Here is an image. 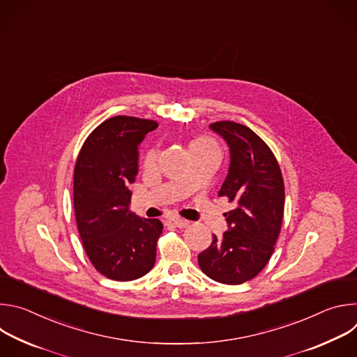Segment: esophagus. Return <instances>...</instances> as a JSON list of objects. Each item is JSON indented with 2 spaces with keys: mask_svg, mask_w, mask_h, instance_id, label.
<instances>
[{
  "mask_svg": "<svg viewBox=\"0 0 357 357\" xmlns=\"http://www.w3.org/2000/svg\"><path fill=\"white\" fill-rule=\"evenodd\" d=\"M167 223H168V225H171V226L179 227V229H183V227H186V226L189 225V222H188V220L181 219V218H176V216H174V218L168 219V220H167Z\"/></svg>",
  "mask_w": 357,
  "mask_h": 357,
  "instance_id": "obj_1",
  "label": "esophagus"
}]
</instances>
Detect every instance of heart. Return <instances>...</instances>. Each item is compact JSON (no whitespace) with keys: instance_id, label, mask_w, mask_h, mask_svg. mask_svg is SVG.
<instances>
[{"instance_id":"obj_1","label":"heart","mask_w":357,"mask_h":357,"mask_svg":"<svg viewBox=\"0 0 357 357\" xmlns=\"http://www.w3.org/2000/svg\"><path fill=\"white\" fill-rule=\"evenodd\" d=\"M192 145H193V146H200V148H208V149L218 151L216 144H215L213 141L208 139V138H199V139H196ZM218 152H219V151H218ZM154 161H155V152L151 151V152H148V155H146V158H145V164H146V165H152V164H154Z\"/></svg>"}]
</instances>
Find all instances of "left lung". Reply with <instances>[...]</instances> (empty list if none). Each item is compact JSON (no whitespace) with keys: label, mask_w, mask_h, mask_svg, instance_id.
I'll return each mask as SVG.
<instances>
[{"label":"left lung","mask_w":357,"mask_h":357,"mask_svg":"<svg viewBox=\"0 0 357 357\" xmlns=\"http://www.w3.org/2000/svg\"><path fill=\"white\" fill-rule=\"evenodd\" d=\"M230 148L229 174L219 190L233 203L225 213L229 230L199 256L209 278L229 285L256 277L270 261L284 216V181L270 146L234 121L211 124Z\"/></svg>","instance_id":"left-lung-1"}]
</instances>
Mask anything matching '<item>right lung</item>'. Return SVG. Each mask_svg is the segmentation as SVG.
Here are the masks:
<instances>
[{"label":"right lung","instance_id":"add662e5","mask_svg":"<svg viewBox=\"0 0 357 357\" xmlns=\"http://www.w3.org/2000/svg\"><path fill=\"white\" fill-rule=\"evenodd\" d=\"M157 121L116 116L86 138L75 165L73 202L77 230L94 268L114 281H132L155 264L158 219L130 211L138 172V145Z\"/></svg>","mask_w":357,"mask_h":357}]
</instances>
